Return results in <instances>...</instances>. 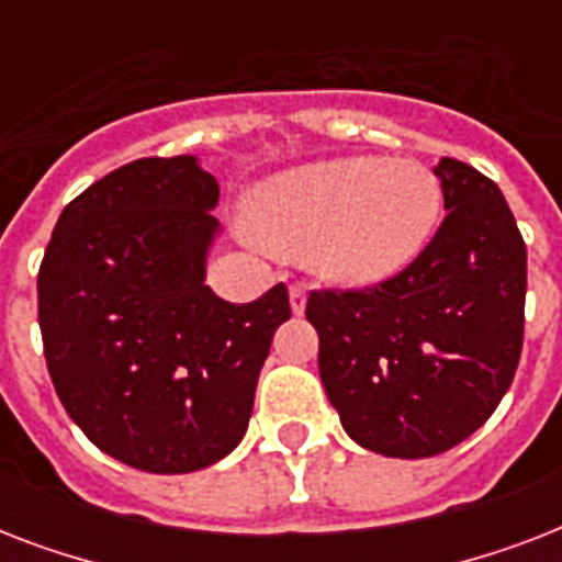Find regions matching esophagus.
<instances>
[{"mask_svg": "<svg viewBox=\"0 0 562 562\" xmlns=\"http://www.w3.org/2000/svg\"><path fill=\"white\" fill-rule=\"evenodd\" d=\"M289 300H291V312H294V315H303V312H306V289H303V285H291V291H289Z\"/></svg>", "mask_w": 562, "mask_h": 562, "instance_id": "34e87169", "label": "esophagus"}]
</instances>
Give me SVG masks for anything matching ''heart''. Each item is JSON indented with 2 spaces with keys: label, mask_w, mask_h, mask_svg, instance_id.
<instances>
[{
  "label": "heart",
  "mask_w": 562,
  "mask_h": 562,
  "mask_svg": "<svg viewBox=\"0 0 562 562\" xmlns=\"http://www.w3.org/2000/svg\"><path fill=\"white\" fill-rule=\"evenodd\" d=\"M440 180L423 162L341 157L268 180L250 198L259 241L308 254L324 280L375 285L405 271L435 236Z\"/></svg>",
  "instance_id": "heart-1"
}]
</instances>
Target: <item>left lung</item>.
I'll list each match as a JSON object with an SVG mask.
<instances>
[{"label":"left lung","mask_w":562,"mask_h":562,"mask_svg":"<svg viewBox=\"0 0 562 562\" xmlns=\"http://www.w3.org/2000/svg\"><path fill=\"white\" fill-rule=\"evenodd\" d=\"M443 224L370 289L312 291L317 368L344 431L387 458H431L481 428L522 356L528 250L502 189L452 157L435 166Z\"/></svg>","instance_id":"8db88e82"}]
</instances>
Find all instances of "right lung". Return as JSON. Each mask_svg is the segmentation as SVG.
<instances>
[{"label":"right lung","instance_id":"right-lung-1","mask_svg":"<svg viewBox=\"0 0 562 562\" xmlns=\"http://www.w3.org/2000/svg\"><path fill=\"white\" fill-rule=\"evenodd\" d=\"M218 180L201 162L145 157L83 189L57 218L37 273L55 391L110 458L157 475L241 443L289 289L227 303L206 280Z\"/></svg>","mask_w":562,"mask_h":562}]
</instances>
